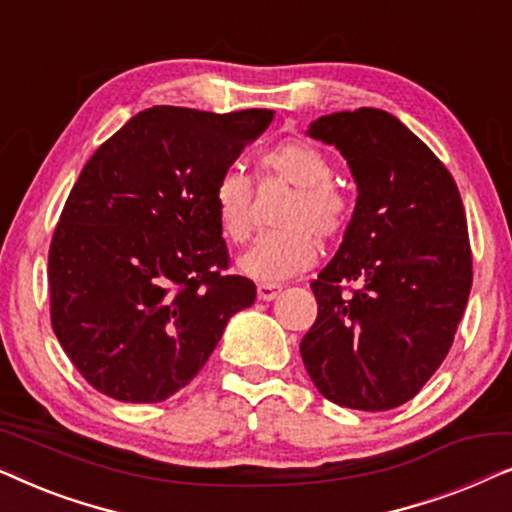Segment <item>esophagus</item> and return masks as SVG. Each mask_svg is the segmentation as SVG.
<instances>
[{
	"mask_svg": "<svg viewBox=\"0 0 512 512\" xmlns=\"http://www.w3.org/2000/svg\"><path fill=\"white\" fill-rule=\"evenodd\" d=\"M279 291H282V286L279 284H258V300L277 298Z\"/></svg>",
	"mask_w": 512,
	"mask_h": 512,
	"instance_id": "1",
	"label": "esophagus"
}]
</instances>
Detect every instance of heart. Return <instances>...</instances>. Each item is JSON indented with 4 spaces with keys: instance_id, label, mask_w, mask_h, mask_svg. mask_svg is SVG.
Segmentation results:
<instances>
[{
    "instance_id": "b5f03b06",
    "label": "heart",
    "mask_w": 512,
    "mask_h": 512,
    "mask_svg": "<svg viewBox=\"0 0 512 512\" xmlns=\"http://www.w3.org/2000/svg\"><path fill=\"white\" fill-rule=\"evenodd\" d=\"M258 179H279L293 188L279 226L282 230L263 235L247 254L240 256L244 275L263 284H275L312 268L321 240H335L345 233L352 219V205L333 184V165L317 146L303 139H289L265 149L256 163ZM251 181L240 172H226L214 186V214L221 235L233 244L251 237Z\"/></svg>"
}]
</instances>
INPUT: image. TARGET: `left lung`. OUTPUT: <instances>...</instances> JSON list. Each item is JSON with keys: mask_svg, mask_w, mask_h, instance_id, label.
<instances>
[{"mask_svg": "<svg viewBox=\"0 0 512 512\" xmlns=\"http://www.w3.org/2000/svg\"><path fill=\"white\" fill-rule=\"evenodd\" d=\"M356 181V207L333 261L310 284L317 321L300 342L328 401L380 412L410 401L450 352L473 284L459 188L396 116L361 107L317 118ZM342 283H359L347 299Z\"/></svg>", "mask_w": 512, "mask_h": 512, "instance_id": "8db88e82", "label": "left lung"}]
</instances>
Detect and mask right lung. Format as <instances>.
<instances>
[{
  "mask_svg": "<svg viewBox=\"0 0 512 512\" xmlns=\"http://www.w3.org/2000/svg\"><path fill=\"white\" fill-rule=\"evenodd\" d=\"M275 111L153 107L93 153L48 251L51 324L104 396L160 403L205 366L251 279L228 275L214 186Z\"/></svg>",
  "mask_w": 512,
  "mask_h": 512,
  "instance_id": "add662e5",
  "label": "right lung"
}]
</instances>
